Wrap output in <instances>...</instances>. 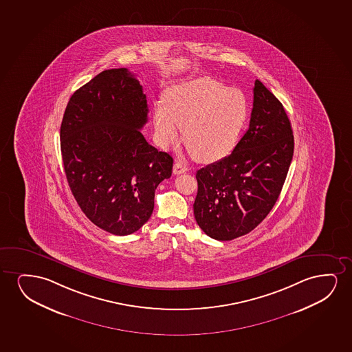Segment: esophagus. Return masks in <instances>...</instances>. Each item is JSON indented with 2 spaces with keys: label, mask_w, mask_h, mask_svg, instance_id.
Returning <instances> with one entry per match:
<instances>
[{
  "label": "esophagus",
  "mask_w": 352,
  "mask_h": 352,
  "mask_svg": "<svg viewBox=\"0 0 352 352\" xmlns=\"http://www.w3.org/2000/svg\"><path fill=\"white\" fill-rule=\"evenodd\" d=\"M186 172H188L186 164H183V162H175V164H174L173 173L175 174V175L186 173Z\"/></svg>",
  "instance_id": "34e87169"
}]
</instances>
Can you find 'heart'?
Segmentation results:
<instances>
[{"label":"heart","instance_id":"heart-1","mask_svg":"<svg viewBox=\"0 0 352 352\" xmlns=\"http://www.w3.org/2000/svg\"><path fill=\"white\" fill-rule=\"evenodd\" d=\"M248 118V102L238 89L209 78L179 82L153 109L155 133L162 148L184 142L201 162L225 157L236 146Z\"/></svg>","mask_w":352,"mask_h":352}]
</instances>
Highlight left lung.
Segmentation results:
<instances>
[{"instance_id": "obj_1", "label": "left lung", "mask_w": 352, "mask_h": 352, "mask_svg": "<svg viewBox=\"0 0 352 352\" xmlns=\"http://www.w3.org/2000/svg\"><path fill=\"white\" fill-rule=\"evenodd\" d=\"M250 124L231 155L196 173L193 214L217 241L248 234L279 198L294 156V132L281 102L257 79Z\"/></svg>"}]
</instances>
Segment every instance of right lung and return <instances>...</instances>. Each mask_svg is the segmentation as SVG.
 Returning <instances> with one entry per match:
<instances>
[{
	"mask_svg": "<svg viewBox=\"0 0 352 352\" xmlns=\"http://www.w3.org/2000/svg\"><path fill=\"white\" fill-rule=\"evenodd\" d=\"M143 87L127 68L106 69L73 94L60 129L63 168L87 219L116 236L138 231L173 159L142 135Z\"/></svg>",
	"mask_w": 352,
	"mask_h": 352,
	"instance_id": "right-lung-1",
	"label": "right lung"
}]
</instances>
